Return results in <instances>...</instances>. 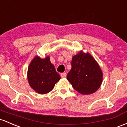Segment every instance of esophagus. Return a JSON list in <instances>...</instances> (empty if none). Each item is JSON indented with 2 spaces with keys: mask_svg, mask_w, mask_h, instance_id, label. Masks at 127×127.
Listing matches in <instances>:
<instances>
[{
  "mask_svg": "<svg viewBox=\"0 0 127 127\" xmlns=\"http://www.w3.org/2000/svg\"><path fill=\"white\" fill-rule=\"evenodd\" d=\"M61 76L62 78H65L66 77V74L65 73V72H64V73L61 74Z\"/></svg>",
  "mask_w": 127,
  "mask_h": 127,
  "instance_id": "esophagus-1",
  "label": "esophagus"
}]
</instances>
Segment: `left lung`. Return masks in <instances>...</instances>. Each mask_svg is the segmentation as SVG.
Returning <instances> with one entry per match:
<instances>
[{
  "label": "left lung",
  "instance_id": "8db88e82",
  "mask_svg": "<svg viewBox=\"0 0 127 127\" xmlns=\"http://www.w3.org/2000/svg\"><path fill=\"white\" fill-rule=\"evenodd\" d=\"M71 66L66 78L75 91L89 95L99 89L102 81V72L89 53L80 51L74 56Z\"/></svg>",
  "mask_w": 127,
  "mask_h": 127
}]
</instances>
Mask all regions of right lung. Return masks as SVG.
<instances>
[{"label": "right lung", "instance_id": "right-lung-1", "mask_svg": "<svg viewBox=\"0 0 127 127\" xmlns=\"http://www.w3.org/2000/svg\"><path fill=\"white\" fill-rule=\"evenodd\" d=\"M60 79L61 76L50 62L49 56L44 59L35 56L29 64L28 82L31 88L39 94L50 92Z\"/></svg>", "mask_w": 127, "mask_h": 127}]
</instances>
